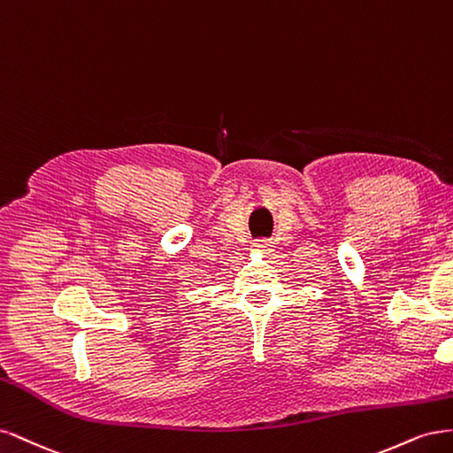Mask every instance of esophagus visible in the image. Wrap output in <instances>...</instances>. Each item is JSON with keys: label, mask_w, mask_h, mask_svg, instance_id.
I'll return each mask as SVG.
<instances>
[{"label": "esophagus", "mask_w": 453, "mask_h": 453, "mask_svg": "<svg viewBox=\"0 0 453 453\" xmlns=\"http://www.w3.org/2000/svg\"><path fill=\"white\" fill-rule=\"evenodd\" d=\"M254 246H256L257 252H269V250H273V248H271L273 244L267 239H259Z\"/></svg>", "instance_id": "obj_1"}]
</instances>
